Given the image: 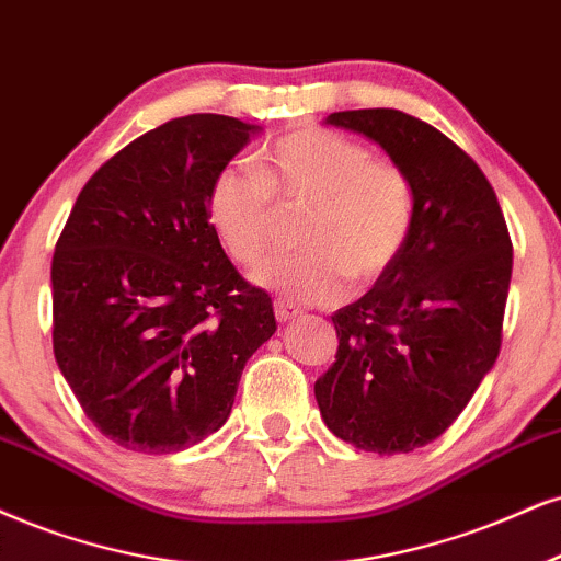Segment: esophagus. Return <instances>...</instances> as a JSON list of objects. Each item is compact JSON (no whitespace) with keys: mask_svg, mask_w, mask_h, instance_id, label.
Listing matches in <instances>:
<instances>
[{"mask_svg":"<svg viewBox=\"0 0 561 561\" xmlns=\"http://www.w3.org/2000/svg\"><path fill=\"white\" fill-rule=\"evenodd\" d=\"M273 309H275V320H278V322L296 320V317L301 314V309L296 307V304L286 301V299H275V301H273Z\"/></svg>","mask_w":561,"mask_h":561,"instance_id":"34e87169","label":"esophagus"}]
</instances>
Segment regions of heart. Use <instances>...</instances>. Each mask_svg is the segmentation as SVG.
<instances>
[{
	"instance_id": "b5f03b06",
	"label": "heart",
	"mask_w": 561,
	"mask_h": 561,
	"mask_svg": "<svg viewBox=\"0 0 561 561\" xmlns=\"http://www.w3.org/2000/svg\"><path fill=\"white\" fill-rule=\"evenodd\" d=\"M280 205H307L301 252L270 260L254 280L301 304L343 299L348 275L371 283L390 270L416 220V192L398 163L333 129H301L252 165H226L207 192V220L228 257L254 267L273 247Z\"/></svg>"
}]
</instances>
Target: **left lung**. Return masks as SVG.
<instances>
[{"instance_id": "left-lung-1", "label": "left lung", "mask_w": 561, "mask_h": 561, "mask_svg": "<svg viewBox=\"0 0 561 561\" xmlns=\"http://www.w3.org/2000/svg\"><path fill=\"white\" fill-rule=\"evenodd\" d=\"M324 124L379 145L411 176L416 220L390 270L333 314L335 364L314 398L337 439L411 453L460 416L500 356L513 241L489 179L432 124L398 108Z\"/></svg>"}]
</instances>
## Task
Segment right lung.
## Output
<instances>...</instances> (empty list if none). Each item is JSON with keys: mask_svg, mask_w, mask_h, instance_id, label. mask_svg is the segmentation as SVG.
<instances>
[{"mask_svg": "<svg viewBox=\"0 0 561 561\" xmlns=\"http://www.w3.org/2000/svg\"><path fill=\"white\" fill-rule=\"evenodd\" d=\"M262 127L190 114L88 179L54 249V358L85 416L133 453L186 449L231 416L275 333L207 220V192Z\"/></svg>", "mask_w": 561, "mask_h": 561, "instance_id": "add662e5", "label": "right lung"}]
</instances>
